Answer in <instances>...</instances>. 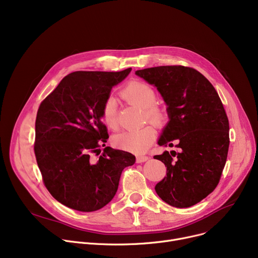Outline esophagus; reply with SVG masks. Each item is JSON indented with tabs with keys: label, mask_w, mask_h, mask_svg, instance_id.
Returning a JSON list of instances; mask_svg holds the SVG:
<instances>
[{
	"label": "esophagus",
	"mask_w": 258,
	"mask_h": 258,
	"mask_svg": "<svg viewBox=\"0 0 258 258\" xmlns=\"http://www.w3.org/2000/svg\"><path fill=\"white\" fill-rule=\"evenodd\" d=\"M148 159H149V157L146 156V155H138V156H136V161H138L139 163L145 162V161H147Z\"/></svg>",
	"instance_id": "34e87169"
}]
</instances>
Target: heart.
<instances>
[{"label": "heart", "instance_id": "b5f03b06", "mask_svg": "<svg viewBox=\"0 0 258 258\" xmlns=\"http://www.w3.org/2000/svg\"><path fill=\"white\" fill-rule=\"evenodd\" d=\"M122 97L129 103L144 108L145 118L155 126H163L168 119L165 109L155 103L157 99L156 90L146 82L134 80L130 81L120 93ZM101 116L104 123L111 130L118 127L117 104L115 98L108 96L102 104ZM155 131L152 127H144L135 131H125L116 134L113 138V145L116 148L130 151L133 153H143L153 144Z\"/></svg>", "mask_w": 258, "mask_h": 258}]
</instances>
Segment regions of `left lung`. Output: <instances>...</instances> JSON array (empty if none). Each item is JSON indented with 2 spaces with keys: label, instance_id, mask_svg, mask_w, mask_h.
Listing matches in <instances>:
<instances>
[{
  "label": "left lung",
  "instance_id": "left-lung-1",
  "mask_svg": "<svg viewBox=\"0 0 258 258\" xmlns=\"http://www.w3.org/2000/svg\"><path fill=\"white\" fill-rule=\"evenodd\" d=\"M135 74L157 87L168 105L170 120L159 146L175 147L154 158L166 166L155 186L160 198L177 208L190 207L213 192L229 149V122L217 90L197 70L163 66Z\"/></svg>",
  "mask_w": 258,
  "mask_h": 258
}]
</instances>
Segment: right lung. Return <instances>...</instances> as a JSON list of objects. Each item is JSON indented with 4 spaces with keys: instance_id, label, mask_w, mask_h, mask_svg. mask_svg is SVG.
<instances>
[{
    "instance_id": "1",
    "label": "right lung",
    "mask_w": 258,
    "mask_h": 258,
    "mask_svg": "<svg viewBox=\"0 0 258 258\" xmlns=\"http://www.w3.org/2000/svg\"><path fill=\"white\" fill-rule=\"evenodd\" d=\"M130 72L71 73L39 105L34 153L43 184L72 209L89 213L108 204L123 170L135 162L131 153L110 147L92 157L109 138L102 104Z\"/></svg>"
}]
</instances>
